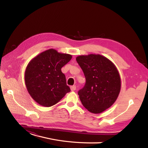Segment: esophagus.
Listing matches in <instances>:
<instances>
[{
    "label": "esophagus",
    "mask_w": 148,
    "mask_h": 148,
    "mask_svg": "<svg viewBox=\"0 0 148 148\" xmlns=\"http://www.w3.org/2000/svg\"><path fill=\"white\" fill-rule=\"evenodd\" d=\"M70 89L71 91H75L76 89H77V87H76V86H75V85H73V86H70Z\"/></svg>",
    "instance_id": "34e87169"
}]
</instances>
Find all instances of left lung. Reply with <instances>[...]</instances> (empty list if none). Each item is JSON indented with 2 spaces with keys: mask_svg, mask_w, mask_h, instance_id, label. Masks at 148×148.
<instances>
[{
  "mask_svg": "<svg viewBox=\"0 0 148 148\" xmlns=\"http://www.w3.org/2000/svg\"><path fill=\"white\" fill-rule=\"evenodd\" d=\"M76 60L86 78L84 86L78 92L79 99L89 112L101 113L113 105L120 93L121 79L117 67L99 54L79 56Z\"/></svg>",
  "mask_w": 148,
  "mask_h": 148,
  "instance_id": "left-lung-1",
  "label": "left lung"
}]
</instances>
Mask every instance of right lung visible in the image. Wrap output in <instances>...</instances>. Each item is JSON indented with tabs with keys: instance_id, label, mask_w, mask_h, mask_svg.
Returning <instances> with one entry per match:
<instances>
[{
	"instance_id": "add662e5",
	"label": "right lung",
	"mask_w": 148,
	"mask_h": 148,
	"mask_svg": "<svg viewBox=\"0 0 148 148\" xmlns=\"http://www.w3.org/2000/svg\"><path fill=\"white\" fill-rule=\"evenodd\" d=\"M71 58L70 54L50 49L29 62L25 73V85L31 97L39 105L52 106L70 91L61 69Z\"/></svg>"
}]
</instances>
